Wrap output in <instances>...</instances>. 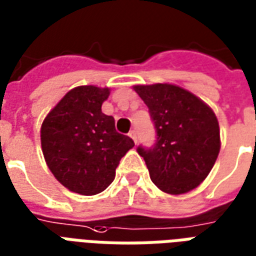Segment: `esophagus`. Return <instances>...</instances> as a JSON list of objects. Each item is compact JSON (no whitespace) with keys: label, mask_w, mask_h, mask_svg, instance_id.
Here are the masks:
<instances>
[{"label":"esophagus","mask_w":256,"mask_h":256,"mask_svg":"<svg viewBox=\"0 0 256 256\" xmlns=\"http://www.w3.org/2000/svg\"><path fill=\"white\" fill-rule=\"evenodd\" d=\"M128 135H130V138H132V140L136 143V140H138V138H136V130H130V134H128Z\"/></svg>","instance_id":"esophagus-1"}]
</instances>
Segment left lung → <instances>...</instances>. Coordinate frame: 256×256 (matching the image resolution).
<instances>
[{
    "label": "left lung",
    "mask_w": 256,
    "mask_h": 256,
    "mask_svg": "<svg viewBox=\"0 0 256 256\" xmlns=\"http://www.w3.org/2000/svg\"><path fill=\"white\" fill-rule=\"evenodd\" d=\"M156 132V144L138 147L151 182L170 195L196 188L216 164L221 142L212 108L178 86H135Z\"/></svg>",
    "instance_id": "left-lung-1"
}]
</instances>
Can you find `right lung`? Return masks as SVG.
<instances>
[{"mask_svg":"<svg viewBox=\"0 0 256 256\" xmlns=\"http://www.w3.org/2000/svg\"><path fill=\"white\" fill-rule=\"evenodd\" d=\"M109 88L80 86L60 100L40 128V144L50 172L69 191L96 195L114 180L116 168L135 146L102 113Z\"/></svg>","mask_w":256,"mask_h":256,"instance_id":"right-lung-1","label":"right lung"}]
</instances>
